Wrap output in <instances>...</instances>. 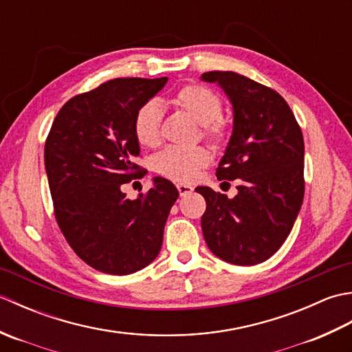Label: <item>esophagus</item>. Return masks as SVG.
<instances>
[{
	"label": "esophagus",
	"instance_id": "esophagus-1",
	"mask_svg": "<svg viewBox=\"0 0 352 352\" xmlns=\"http://www.w3.org/2000/svg\"><path fill=\"white\" fill-rule=\"evenodd\" d=\"M177 189H178V193H180V197L189 195V193L193 192V188L189 184H177Z\"/></svg>",
	"mask_w": 352,
	"mask_h": 352
}]
</instances>
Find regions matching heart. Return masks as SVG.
<instances>
[{"label":"heart","mask_w":352,"mask_h":352,"mask_svg":"<svg viewBox=\"0 0 352 352\" xmlns=\"http://www.w3.org/2000/svg\"><path fill=\"white\" fill-rule=\"evenodd\" d=\"M172 102L190 115L203 126L208 139L221 142L227 136L228 125L219 116L222 111L221 96L203 85H186L178 91ZM162 107L157 101H148L134 116V136L142 146L154 148L162 139ZM212 155L203 146H169L155 157L154 166L160 175L175 182H192L199 169L210 163Z\"/></svg>","instance_id":"1"}]
</instances>
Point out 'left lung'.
I'll return each mask as SVG.
<instances>
[{
	"mask_svg": "<svg viewBox=\"0 0 352 352\" xmlns=\"http://www.w3.org/2000/svg\"><path fill=\"white\" fill-rule=\"evenodd\" d=\"M201 80L218 83L233 106V133L216 177L239 183L231 199L197 188L207 203L201 228L216 257L258 265L280 250L302 206V131L274 89L231 71L206 72Z\"/></svg>",
	"mask_w": 352,
	"mask_h": 352,
	"instance_id": "8db88e82",
	"label": "left lung"
}]
</instances>
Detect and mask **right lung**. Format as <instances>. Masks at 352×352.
Wrapping results in <instances>:
<instances>
[{"instance_id":"right-lung-1","label":"right lung","mask_w":352,"mask_h":352,"mask_svg":"<svg viewBox=\"0 0 352 352\" xmlns=\"http://www.w3.org/2000/svg\"><path fill=\"white\" fill-rule=\"evenodd\" d=\"M166 81L115 78L74 96L58 110L45 142L56 221L77 256L100 272H138L160 252L177 188L155 177L136 199L121 188L144 177L133 162L140 154L134 116Z\"/></svg>"}]
</instances>
